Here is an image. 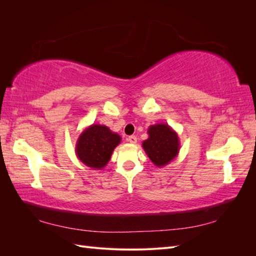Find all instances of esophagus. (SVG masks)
Segmentation results:
<instances>
[{
	"label": "esophagus",
	"mask_w": 256,
	"mask_h": 256,
	"mask_svg": "<svg viewBox=\"0 0 256 256\" xmlns=\"http://www.w3.org/2000/svg\"><path fill=\"white\" fill-rule=\"evenodd\" d=\"M127 140H128V142H129V143H131V144H136L138 138H136V136H128Z\"/></svg>",
	"instance_id": "34e87169"
}]
</instances>
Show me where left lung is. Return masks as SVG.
I'll use <instances>...</instances> for the list:
<instances>
[{"label": "left lung", "instance_id": "8db88e82", "mask_svg": "<svg viewBox=\"0 0 256 256\" xmlns=\"http://www.w3.org/2000/svg\"><path fill=\"white\" fill-rule=\"evenodd\" d=\"M148 138L142 146L147 156L157 168L168 164L180 150V138L176 131L168 124H156L150 126Z\"/></svg>", "mask_w": 256, "mask_h": 256}]
</instances>
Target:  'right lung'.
<instances>
[{
  "mask_svg": "<svg viewBox=\"0 0 256 256\" xmlns=\"http://www.w3.org/2000/svg\"><path fill=\"white\" fill-rule=\"evenodd\" d=\"M122 141L118 134L104 125L92 124L85 128L76 143V154L83 164L102 170L110 161L112 152Z\"/></svg>",
  "mask_w": 256,
  "mask_h": 256,
  "instance_id": "1",
  "label": "right lung"
}]
</instances>
